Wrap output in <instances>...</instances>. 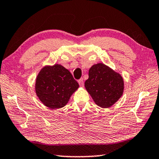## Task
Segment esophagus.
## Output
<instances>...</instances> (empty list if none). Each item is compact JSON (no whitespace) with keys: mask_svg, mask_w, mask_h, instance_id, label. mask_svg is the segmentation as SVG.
<instances>
[{"mask_svg":"<svg viewBox=\"0 0 159 159\" xmlns=\"http://www.w3.org/2000/svg\"><path fill=\"white\" fill-rule=\"evenodd\" d=\"M78 83H79L80 87H83V86H84V81H83V79H80L78 80Z\"/></svg>","mask_w":159,"mask_h":159,"instance_id":"34e87169","label":"esophagus"}]
</instances>
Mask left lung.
<instances>
[{
	"label": "left lung",
	"mask_w": 159,
	"mask_h": 159,
	"mask_svg": "<svg viewBox=\"0 0 159 159\" xmlns=\"http://www.w3.org/2000/svg\"><path fill=\"white\" fill-rule=\"evenodd\" d=\"M84 87L97 105L108 108L123 95L124 83L120 74L99 63L91 67Z\"/></svg>",
	"instance_id": "obj_1"
}]
</instances>
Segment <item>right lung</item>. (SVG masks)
Returning a JSON list of instances; mask_svg holds the SVG:
<instances>
[{
	"label": "right lung",
	"mask_w": 159,
	"mask_h": 159,
	"mask_svg": "<svg viewBox=\"0 0 159 159\" xmlns=\"http://www.w3.org/2000/svg\"><path fill=\"white\" fill-rule=\"evenodd\" d=\"M78 88L79 84L72 74L60 64L43 67L36 77L35 85L38 98L52 110L65 106Z\"/></svg>",
	"instance_id": "1"
}]
</instances>
